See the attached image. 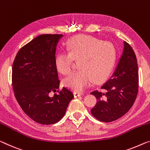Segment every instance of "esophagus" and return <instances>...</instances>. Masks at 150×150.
<instances>
[{"mask_svg": "<svg viewBox=\"0 0 150 150\" xmlns=\"http://www.w3.org/2000/svg\"><path fill=\"white\" fill-rule=\"evenodd\" d=\"M74 97H78V96H82L84 94V93H80V92H74Z\"/></svg>", "mask_w": 150, "mask_h": 150, "instance_id": "1", "label": "esophagus"}]
</instances>
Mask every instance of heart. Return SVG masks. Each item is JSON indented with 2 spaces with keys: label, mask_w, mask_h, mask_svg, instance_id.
Instances as JSON below:
<instances>
[{
  "label": "heart",
  "mask_w": 150,
  "mask_h": 150,
  "mask_svg": "<svg viewBox=\"0 0 150 150\" xmlns=\"http://www.w3.org/2000/svg\"><path fill=\"white\" fill-rule=\"evenodd\" d=\"M68 52L57 54L56 66L59 72L68 74L74 69V61L80 60L81 68L64 79V84L76 91H82L94 80L100 81L112 72L116 60L117 52L110 41H103L89 35L78 36L67 44Z\"/></svg>",
  "instance_id": "b5f03b06"
}]
</instances>
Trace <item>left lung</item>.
Segmentation results:
<instances>
[{
  "label": "left lung",
  "mask_w": 150,
  "mask_h": 150,
  "mask_svg": "<svg viewBox=\"0 0 150 150\" xmlns=\"http://www.w3.org/2000/svg\"><path fill=\"white\" fill-rule=\"evenodd\" d=\"M123 52L114 72L100 88L91 93L97 99L91 113L100 121L117 120L129 111L138 93V66L132 47L123 41Z\"/></svg>",
  "instance_id": "obj_1"
}]
</instances>
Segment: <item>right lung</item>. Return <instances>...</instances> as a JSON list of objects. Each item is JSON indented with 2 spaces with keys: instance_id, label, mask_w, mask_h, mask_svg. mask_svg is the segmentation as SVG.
I'll use <instances>...</instances> for the list:
<instances>
[{
  "instance_id": "right-lung-1",
  "label": "right lung",
  "mask_w": 150,
  "mask_h": 150,
  "mask_svg": "<svg viewBox=\"0 0 150 150\" xmlns=\"http://www.w3.org/2000/svg\"><path fill=\"white\" fill-rule=\"evenodd\" d=\"M63 35L43 34L25 45L17 53L12 71L13 91L25 114L43 125L57 123L65 115L74 98L59 81L55 63L57 45Z\"/></svg>"
}]
</instances>
